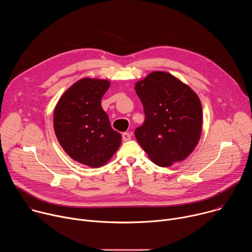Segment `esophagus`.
I'll list each match as a JSON object with an SVG mask.
<instances>
[{"label":"esophagus","mask_w":252,"mask_h":252,"mask_svg":"<svg viewBox=\"0 0 252 252\" xmlns=\"http://www.w3.org/2000/svg\"><path fill=\"white\" fill-rule=\"evenodd\" d=\"M123 139L124 141H128L131 139V134L129 132H124L123 133Z\"/></svg>","instance_id":"1"}]
</instances>
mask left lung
Returning a JSON list of instances; mask_svg holds the SVG:
<instances>
[{
  "label": "left lung",
  "mask_w": 252,
  "mask_h": 252,
  "mask_svg": "<svg viewBox=\"0 0 252 252\" xmlns=\"http://www.w3.org/2000/svg\"><path fill=\"white\" fill-rule=\"evenodd\" d=\"M134 90L146 120L134 130L150 159L161 167L186 159L195 149L202 128V107L190 87L166 71H153Z\"/></svg>",
  "instance_id": "left-lung-1"
}]
</instances>
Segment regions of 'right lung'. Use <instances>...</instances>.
Segmentation results:
<instances>
[{"mask_svg":"<svg viewBox=\"0 0 252 252\" xmlns=\"http://www.w3.org/2000/svg\"><path fill=\"white\" fill-rule=\"evenodd\" d=\"M107 80L84 78L60 97L54 111V129L63 151L91 167L109 161L119 150L122 135L111 126L100 105L110 88Z\"/></svg>","mask_w":252,"mask_h":252,"instance_id":"obj_1","label":"right lung"}]
</instances>
